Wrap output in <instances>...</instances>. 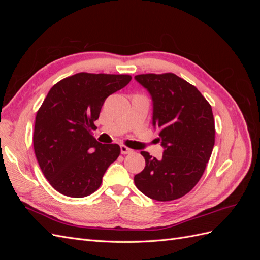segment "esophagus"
Masks as SVG:
<instances>
[{
  "label": "esophagus",
  "instance_id": "esophagus-1",
  "mask_svg": "<svg viewBox=\"0 0 260 260\" xmlns=\"http://www.w3.org/2000/svg\"><path fill=\"white\" fill-rule=\"evenodd\" d=\"M120 151H121V154H131L133 152L131 148L127 147L125 145H120Z\"/></svg>",
  "mask_w": 260,
  "mask_h": 260
}]
</instances>
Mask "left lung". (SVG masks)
<instances>
[{"instance_id": "8db88e82", "label": "left lung", "mask_w": 260, "mask_h": 260, "mask_svg": "<svg viewBox=\"0 0 260 260\" xmlns=\"http://www.w3.org/2000/svg\"><path fill=\"white\" fill-rule=\"evenodd\" d=\"M135 79L153 100V125L159 130L162 157L141 152L145 168L135 176L149 199L168 202L182 198L199 182L215 145L212 109L202 93L175 74L138 75Z\"/></svg>"}]
</instances>
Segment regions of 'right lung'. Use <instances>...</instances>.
Masks as SVG:
<instances>
[{
  "mask_svg": "<svg viewBox=\"0 0 260 260\" xmlns=\"http://www.w3.org/2000/svg\"><path fill=\"white\" fill-rule=\"evenodd\" d=\"M129 75L79 73L52 86L36 116L34 147L49 183L62 195L95 192L120 154L118 144H102L91 135L106 98L124 88Z\"/></svg>",
  "mask_w": 260,
  "mask_h": 260,
  "instance_id": "1",
  "label": "right lung"
}]
</instances>
